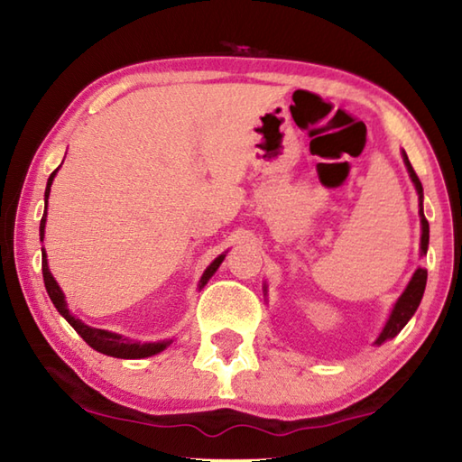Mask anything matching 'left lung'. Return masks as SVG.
Instances as JSON below:
<instances>
[{
	"mask_svg": "<svg viewBox=\"0 0 462 462\" xmlns=\"http://www.w3.org/2000/svg\"><path fill=\"white\" fill-rule=\"evenodd\" d=\"M402 162L406 166V171H409V176L414 184V189H417L419 194V216H420V256H427V250H429V222L424 218V210H422V184L419 176L414 174V170L409 162V156H406V152L402 150ZM424 286H427V270L424 268H417L414 270V274L411 278V282L406 284V288L402 291V294L399 296V300L394 302L391 314H388V320L383 327L381 334H378V338L374 340V346H381L383 342L386 340H393L396 334H399L404 327L406 322H409L414 312H417L419 304L422 300V294H424ZM266 284H264V292H266Z\"/></svg>",
	"mask_w": 462,
	"mask_h": 462,
	"instance_id": "left-lung-1",
	"label": "left lung"
}]
</instances>
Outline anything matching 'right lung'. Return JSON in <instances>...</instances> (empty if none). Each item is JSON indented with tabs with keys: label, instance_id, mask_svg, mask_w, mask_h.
Returning <instances> with one entry per match:
<instances>
[{
	"label": "right lung",
	"instance_id": "right-lung-1",
	"mask_svg": "<svg viewBox=\"0 0 462 462\" xmlns=\"http://www.w3.org/2000/svg\"><path fill=\"white\" fill-rule=\"evenodd\" d=\"M58 170L60 168H56V170L51 171V176L48 178V186H45V196H43L45 210H43L42 222H40V240L42 242H43V236H45V216H48L50 189H51V184H53V178H56V174H58ZM224 258H226V252H224V254H220L218 258H216V260L210 262V266L204 270L200 282H198V291H202V288L208 284V280H210L214 276L216 270L220 268ZM42 273H43L45 291H48L53 306H56L58 312L71 324V328H74L79 334V337L84 338L94 350L102 352V355H106V356H114V358H148V356L158 355V352H162V350H166L171 345V340L138 342V340H132L128 337H122V334H117V332L88 327V324H84L79 319H76L74 314L69 312L68 302H66V296H63L60 284L56 282V278H53V274L50 273L48 254H45V248H42Z\"/></svg>",
	"mask_w": 462,
	"mask_h": 462
}]
</instances>
